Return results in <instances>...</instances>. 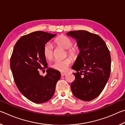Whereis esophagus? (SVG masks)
<instances>
[{"instance_id": "34e87169", "label": "esophagus", "mask_w": 125, "mask_h": 125, "mask_svg": "<svg viewBox=\"0 0 125 125\" xmlns=\"http://www.w3.org/2000/svg\"><path fill=\"white\" fill-rule=\"evenodd\" d=\"M61 76H62V77H63V76H64L65 75L67 74V73L62 72V73H61Z\"/></svg>"}]
</instances>
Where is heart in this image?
<instances>
[{
	"instance_id": "b5f03b06",
	"label": "heart",
	"mask_w": 125,
	"mask_h": 125,
	"mask_svg": "<svg viewBox=\"0 0 125 125\" xmlns=\"http://www.w3.org/2000/svg\"><path fill=\"white\" fill-rule=\"evenodd\" d=\"M54 43L57 47L62 48L67 50V53L72 58H76L79 53V50L77 46H72L73 40L64 35L60 36L54 40ZM54 48L51 43H47L44 46L43 54L47 60H51L53 56ZM72 60L67 58L63 60L56 61L52 65V68L60 72H65L68 67L71 64Z\"/></svg>"
}]
</instances>
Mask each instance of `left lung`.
Instances as JSON below:
<instances>
[{
	"label": "left lung",
	"mask_w": 125,
	"mask_h": 125,
	"mask_svg": "<svg viewBox=\"0 0 125 125\" xmlns=\"http://www.w3.org/2000/svg\"><path fill=\"white\" fill-rule=\"evenodd\" d=\"M67 36L77 41L79 53L72 69L74 81L71 83L73 94L89 101L102 92L110 74L111 56L105 42L98 35L85 30L69 31Z\"/></svg>",
	"instance_id": "8db88e82"
}]
</instances>
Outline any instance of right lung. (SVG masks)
I'll list each match as a JSON object with an SVG mask.
<instances>
[{"label":"right lung","instance_id":"add662e5","mask_svg":"<svg viewBox=\"0 0 125 125\" xmlns=\"http://www.w3.org/2000/svg\"><path fill=\"white\" fill-rule=\"evenodd\" d=\"M57 35L35 31L20 37L14 46L10 68L15 83L20 93L35 103H45L53 95L61 73L48 68L43 77L39 69L47 68L43 54L44 46Z\"/></svg>","mask_w":125,"mask_h":125}]
</instances>
